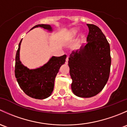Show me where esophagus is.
Instances as JSON below:
<instances>
[{
    "label": "esophagus",
    "mask_w": 127,
    "mask_h": 127,
    "mask_svg": "<svg viewBox=\"0 0 127 127\" xmlns=\"http://www.w3.org/2000/svg\"><path fill=\"white\" fill-rule=\"evenodd\" d=\"M68 56H67L66 58V62L65 63L66 64H68Z\"/></svg>",
    "instance_id": "esophagus-1"
}]
</instances>
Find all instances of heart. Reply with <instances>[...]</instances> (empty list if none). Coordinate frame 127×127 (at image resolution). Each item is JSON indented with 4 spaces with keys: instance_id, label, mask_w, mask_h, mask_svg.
I'll return each mask as SVG.
<instances>
[{
    "instance_id": "obj_1",
    "label": "heart",
    "mask_w": 127,
    "mask_h": 127,
    "mask_svg": "<svg viewBox=\"0 0 127 127\" xmlns=\"http://www.w3.org/2000/svg\"><path fill=\"white\" fill-rule=\"evenodd\" d=\"M79 33V30L76 28H73L69 31L68 32V38L69 39H73L74 37L76 36V35Z\"/></svg>"
}]
</instances>
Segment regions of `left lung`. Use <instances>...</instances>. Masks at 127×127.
I'll use <instances>...</instances> for the list:
<instances>
[{"mask_svg":"<svg viewBox=\"0 0 127 127\" xmlns=\"http://www.w3.org/2000/svg\"><path fill=\"white\" fill-rule=\"evenodd\" d=\"M87 43L73 51L68 58L73 94L81 98L97 95L108 82L111 58L110 46L100 28L87 24Z\"/></svg>","mask_w":127,"mask_h":127,"instance_id":"8db88e82","label":"left lung"}]
</instances>
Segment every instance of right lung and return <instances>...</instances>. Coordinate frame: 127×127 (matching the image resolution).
I'll use <instances>...</instances> for the list:
<instances>
[{
	"instance_id": "right-lung-1",
	"label": "right lung",
	"mask_w": 127,
	"mask_h": 127,
	"mask_svg": "<svg viewBox=\"0 0 127 127\" xmlns=\"http://www.w3.org/2000/svg\"><path fill=\"white\" fill-rule=\"evenodd\" d=\"M36 27H41L52 32L53 28L49 24H38ZM23 40V39H22ZM22 40L18 46L15 59V77L19 87L26 95L39 100L47 98L51 95L54 89L55 78L60 68L65 64L66 56H52L43 65L36 68L30 69L20 61V48Z\"/></svg>"
}]
</instances>
